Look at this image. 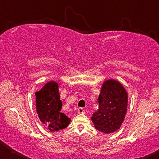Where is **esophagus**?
<instances>
[{
    "instance_id": "34e87169",
    "label": "esophagus",
    "mask_w": 159,
    "mask_h": 159,
    "mask_svg": "<svg viewBox=\"0 0 159 159\" xmlns=\"http://www.w3.org/2000/svg\"><path fill=\"white\" fill-rule=\"evenodd\" d=\"M78 113L79 114H83V113H84V109L82 107H80V108L78 109Z\"/></svg>"
}]
</instances>
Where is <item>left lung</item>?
<instances>
[{
	"mask_svg": "<svg viewBox=\"0 0 159 159\" xmlns=\"http://www.w3.org/2000/svg\"><path fill=\"white\" fill-rule=\"evenodd\" d=\"M99 109L91 117L97 130L111 133L119 129L127 111L128 93L119 82L106 80L98 98Z\"/></svg>",
	"mask_w": 159,
	"mask_h": 159,
	"instance_id": "left-lung-1",
	"label": "left lung"
}]
</instances>
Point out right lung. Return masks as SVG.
<instances>
[{
	"label": "right lung",
	"instance_id": "1",
	"mask_svg": "<svg viewBox=\"0 0 159 159\" xmlns=\"http://www.w3.org/2000/svg\"><path fill=\"white\" fill-rule=\"evenodd\" d=\"M57 83L50 81L36 93V111L41 121L50 131L66 128L71 119L60 112L62 102L60 100Z\"/></svg>",
	"mask_w": 159,
	"mask_h": 159
}]
</instances>
